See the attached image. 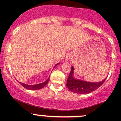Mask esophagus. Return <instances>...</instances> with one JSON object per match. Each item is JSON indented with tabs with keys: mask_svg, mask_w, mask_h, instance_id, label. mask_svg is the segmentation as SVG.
<instances>
[{
	"mask_svg": "<svg viewBox=\"0 0 121 121\" xmlns=\"http://www.w3.org/2000/svg\"><path fill=\"white\" fill-rule=\"evenodd\" d=\"M69 59H70V58H69V57H67V60H69Z\"/></svg>",
	"mask_w": 121,
	"mask_h": 121,
	"instance_id": "34e87169",
	"label": "esophagus"
}]
</instances>
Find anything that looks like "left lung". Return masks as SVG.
<instances>
[{"label":"left lung","mask_w":121,"mask_h":121,"mask_svg":"<svg viewBox=\"0 0 121 121\" xmlns=\"http://www.w3.org/2000/svg\"><path fill=\"white\" fill-rule=\"evenodd\" d=\"M74 67H72L67 82V86L71 92L77 94H88L98 89L104 84L106 79L98 82H89L81 80H75L73 78V74Z\"/></svg>","instance_id":"obj_1"}]
</instances>
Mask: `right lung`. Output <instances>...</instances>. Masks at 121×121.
Here are the masks:
<instances>
[{
  "label": "right lung",
  "instance_id": "right-lung-1",
  "mask_svg": "<svg viewBox=\"0 0 121 121\" xmlns=\"http://www.w3.org/2000/svg\"><path fill=\"white\" fill-rule=\"evenodd\" d=\"M56 66V65H55ZM50 77L45 81L44 82H43V83L41 84H36V85H26L25 84L22 83V82H20V84H21L25 88L28 89V90H40V89L43 88L44 86H46L47 85V83L48 82V80H49Z\"/></svg>",
  "mask_w": 121,
  "mask_h": 121
}]
</instances>
